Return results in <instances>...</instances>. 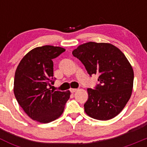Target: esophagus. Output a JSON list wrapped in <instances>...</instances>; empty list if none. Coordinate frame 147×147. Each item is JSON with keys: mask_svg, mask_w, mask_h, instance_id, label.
Instances as JSON below:
<instances>
[{"mask_svg": "<svg viewBox=\"0 0 147 147\" xmlns=\"http://www.w3.org/2000/svg\"><path fill=\"white\" fill-rule=\"evenodd\" d=\"M77 90H78V89H76V88H71V92L72 93H75V92L77 91Z\"/></svg>", "mask_w": 147, "mask_h": 147, "instance_id": "esophagus-1", "label": "esophagus"}]
</instances>
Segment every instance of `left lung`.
Wrapping results in <instances>:
<instances>
[{
  "mask_svg": "<svg viewBox=\"0 0 147 147\" xmlns=\"http://www.w3.org/2000/svg\"><path fill=\"white\" fill-rule=\"evenodd\" d=\"M72 54L90 76H98L99 85L95 89H87L85 112L97 120L115 117L130 98L133 88L134 72L125 55L112 44L95 42L79 45Z\"/></svg>",
  "mask_w": 147,
  "mask_h": 147,
  "instance_id": "1",
  "label": "left lung"
}]
</instances>
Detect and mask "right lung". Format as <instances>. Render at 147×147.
Instances as JSON below:
<instances>
[{
  "label": "right lung",
  "instance_id": "right-lung-1",
  "mask_svg": "<svg viewBox=\"0 0 147 147\" xmlns=\"http://www.w3.org/2000/svg\"><path fill=\"white\" fill-rule=\"evenodd\" d=\"M65 51L53 45L34 48L23 57L15 71V98L24 112L40 123L58 119L70 98V90L54 91L49 88L54 83L53 59Z\"/></svg>",
  "mask_w": 147,
  "mask_h": 147
}]
</instances>
